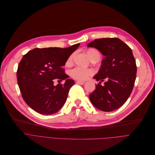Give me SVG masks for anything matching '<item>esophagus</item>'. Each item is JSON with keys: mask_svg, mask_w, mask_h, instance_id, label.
<instances>
[{"mask_svg": "<svg viewBox=\"0 0 155 155\" xmlns=\"http://www.w3.org/2000/svg\"><path fill=\"white\" fill-rule=\"evenodd\" d=\"M76 83H78V84H81V85H83L84 83H85V82L84 81H78Z\"/></svg>", "mask_w": 155, "mask_h": 155, "instance_id": "obj_1", "label": "esophagus"}]
</instances>
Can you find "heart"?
Returning <instances> with one entry per match:
<instances>
[{"label": "heart", "instance_id": "heart-1", "mask_svg": "<svg viewBox=\"0 0 155 155\" xmlns=\"http://www.w3.org/2000/svg\"><path fill=\"white\" fill-rule=\"evenodd\" d=\"M86 54L91 61H99L101 57L99 52L95 49H88L86 51ZM72 60V55L70 56L67 60L66 64L70 65ZM94 71L90 68H83L81 67H77L72 69L70 72L71 76L77 80H86L88 77L93 75Z\"/></svg>", "mask_w": 155, "mask_h": 155}]
</instances>
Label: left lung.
Masks as SVG:
<instances>
[{"instance_id": "left-lung-1", "label": "left lung", "mask_w": 155, "mask_h": 155, "mask_svg": "<svg viewBox=\"0 0 155 155\" xmlns=\"http://www.w3.org/2000/svg\"><path fill=\"white\" fill-rule=\"evenodd\" d=\"M87 47L97 49L104 56L101 68L93 77L100 82L89 95L90 101L99 110L114 111L124 104L133 89L137 68L132 50L116 38L97 39L89 43Z\"/></svg>"}]
</instances>
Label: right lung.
<instances>
[{"label": "right lung", "instance_id": "1", "mask_svg": "<svg viewBox=\"0 0 155 155\" xmlns=\"http://www.w3.org/2000/svg\"><path fill=\"white\" fill-rule=\"evenodd\" d=\"M79 45L67 48H35L23 56L18 66L17 83L25 102L35 111L52 114L65 103L74 81L68 79L62 66ZM57 79L65 80V84L54 86L53 81Z\"/></svg>", "mask_w": 155, "mask_h": 155}]
</instances>
